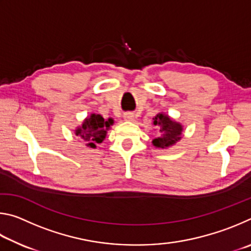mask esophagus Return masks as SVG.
I'll use <instances>...</instances> for the list:
<instances>
[{"mask_svg": "<svg viewBox=\"0 0 251 251\" xmlns=\"http://www.w3.org/2000/svg\"><path fill=\"white\" fill-rule=\"evenodd\" d=\"M133 118H134V114L133 113L128 112V113H125L124 114V120H126V121H133Z\"/></svg>", "mask_w": 251, "mask_h": 251, "instance_id": "1", "label": "esophagus"}]
</instances>
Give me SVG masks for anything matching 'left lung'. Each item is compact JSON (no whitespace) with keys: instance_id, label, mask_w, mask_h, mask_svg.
<instances>
[{"instance_id":"left-lung-1","label":"left lung","mask_w":251,"mask_h":251,"mask_svg":"<svg viewBox=\"0 0 251 251\" xmlns=\"http://www.w3.org/2000/svg\"><path fill=\"white\" fill-rule=\"evenodd\" d=\"M154 125L159 129V136L152 139V145L157 148H168L180 141L182 133V125L180 123L173 121L166 114L159 113L155 116Z\"/></svg>"}]
</instances>
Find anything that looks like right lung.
Instances as JSON below:
<instances>
[{
	"instance_id": "1",
	"label": "right lung",
	"mask_w": 251,
	"mask_h": 251,
	"mask_svg": "<svg viewBox=\"0 0 251 251\" xmlns=\"http://www.w3.org/2000/svg\"><path fill=\"white\" fill-rule=\"evenodd\" d=\"M113 124L112 118L105 121L100 114H92L90 117L85 118L82 126H78L75 129V134L86 143V146L96 148V144H100L104 141L107 130Z\"/></svg>"
}]
</instances>
